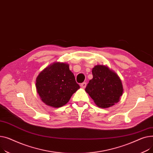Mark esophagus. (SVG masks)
<instances>
[{
    "instance_id": "obj_1",
    "label": "esophagus",
    "mask_w": 153,
    "mask_h": 153,
    "mask_svg": "<svg viewBox=\"0 0 153 153\" xmlns=\"http://www.w3.org/2000/svg\"><path fill=\"white\" fill-rule=\"evenodd\" d=\"M80 86H81V88H82L84 89V88H85L86 86V83L85 82H84V83H82V84L80 85Z\"/></svg>"
}]
</instances>
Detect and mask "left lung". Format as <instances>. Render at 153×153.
Listing matches in <instances>:
<instances>
[{
    "label": "left lung",
    "instance_id": "8db88e82",
    "mask_svg": "<svg viewBox=\"0 0 153 153\" xmlns=\"http://www.w3.org/2000/svg\"><path fill=\"white\" fill-rule=\"evenodd\" d=\"M93 78L89 80L85 91L101 108H108L120 101L123 89L122 81L108 67L97 65L93 68Z\"/></svg>",
    "mask_w": 153,
    "mask_h": 153
}]
</instances>
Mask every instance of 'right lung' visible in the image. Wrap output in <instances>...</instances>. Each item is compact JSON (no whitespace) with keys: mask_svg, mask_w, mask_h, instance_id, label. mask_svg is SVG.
<instances>
[{"mask_svg":"<svg viewBox=\"0 0 153 153\" xmlns=\"http://www.w3.org/2000/svg\"><path fill=\"white\" fill-rule=\"evenodd\" d=\"M36 87L41 101L56 108L65 105L79 88L69 65L60 62L52 63L41 71Z\"/></svg>","mask_w":153,"mask_h":153,"instance_id":"1","label":"right lung"}]
</instances>
